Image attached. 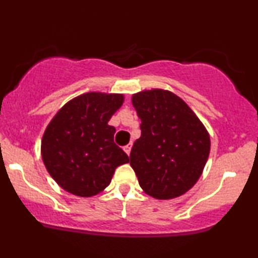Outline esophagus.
Instances as JSON below:
<instances>
[{
  "label": "esophagus",
  "mask_w": 258,
  "mask_h": 258,
  "mask_svg": "<svg viewBox=\"0 0 258 258\" xmlns=\"http://www.w3.org/2000/svg\"><path fill=\"white\" fill-rule=\"evenodd\" d=\"M131 148H132V145H131V143H130V145L124 146V147H123V151L126 152V153L128 154V156H130V153H131Z\"/></svg>",
  "instance_id": "1"
}]
</instances>
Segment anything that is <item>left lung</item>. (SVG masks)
Returning a JSON list of instances; mask_svg holds the SVG:
<instances>
[{
    "mask_svg": "<svg viewBox=\"0 0 258 258\" xmlns=\"http://www.w3.org/2000/svg\"><path fill=\"white\" fill-rule=\"evenodd\" d=\"M141 137L130 164L141 188L156 199H173L189 190L209 158L210 137L191 108L170 91L135 94Z\"/></svg>",
    "mask_w": 258,
    "mask_h": 258,
    "instance_id": "left-lung-1",
    "label": "left lung"
}]
</instances>
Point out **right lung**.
<instances>
[{
	"instance_id": "add662e5",
	"label": "right lung",
	"mask_w": 258,
	"mask_h": 258,
	"mask_svg": "<svg viewBox=\"0 0 258 258\" xmlns=\"http://www.w3.org/2000/svg\"><path fill=\"white\" fill-rule=\"evenodd\" d=\"M120 94L88 93L65 104L48 124L42 158L51 178L69 193L93 197L111 183L118 165L130 158L113 142L108 124L121 107Z\"/></svg>"
}]
</instances>
